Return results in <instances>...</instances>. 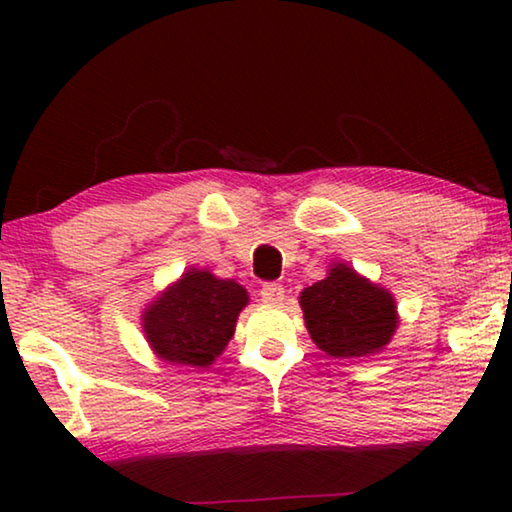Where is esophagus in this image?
Masks as SVG:
<instances>
[{"label": "esophagus", "instance_id": "obj_1", "mask_svg": "<svg viewBox=\"0 0 512 512\" xmlns=\"http://www.w3.org/2000/svg\"><path fill=\"white\" fill-rule=\"evenodd\" d=\"M284 293L282 284H265L261 289V300L268 305H279L284 300Z\"/></svg>", "mask_w": 512, "mask_h": 512}]
</instances>
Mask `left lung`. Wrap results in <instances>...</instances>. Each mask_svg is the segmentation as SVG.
Listing matches in <instances>:
<instances>
[{"label":"left lung","instance_id":"left-lung-1","mask_svg":"<svg viewBox=\"0 0 512 512\" xmlns=\"http://www.w3.org/2000/svg\"><path fill=\"white\" fill-rule=\"evenodd\" d=\"M305 326L321 352L335 359L377 354L396 333V300L345 263L300 293Z\"/></svg>","mask_w":512,"mask_h":512}]
</instances>
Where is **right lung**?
<instances>
[{"instance_id": "add662e5", "label": "right lung", "mask_w": 512, "mask_h": 512, "mask_svg": "<svg viewBox=\"0 0 512 512\" xmlns=\"http://www.w3.org/2000/svg\"><path fill=\"white\" fill-rule=\"evenodd\" d=\"M247 289L209 270H186L142 314V328L153 352L177 366H212L233 338Z\"/></svg>"}]
</instances>
